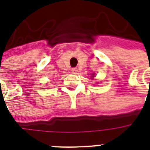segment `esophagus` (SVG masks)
I'll return each instance as SVG.
<instances>
[{"label":"esophagus","instance_id":"obj_1","mask_svg":"<svg viewBox=\"0 0 150 150\" xmlns=\"http://www.w3.org/2000/svg\"><path fill=\"white\" fill-rule=\"evenodd\" d=\"M71 72L73 73V74H76L77 72H78V70H77V68H72L71 69Z\"/></svg>","mask_w":150,"mask_h":150}]
</instances>
